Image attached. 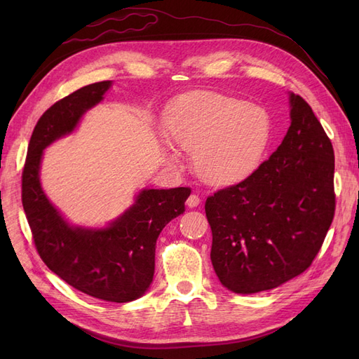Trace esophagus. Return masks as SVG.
Here are the masks:
<instances>
[{"mask_svg":"<svg viewBox=\"0 0 359 359\" xmlns=\"http://www.w3.org/2000/svg\"><path fill=\"white\" fill-rule=\"evenodd\" d=\"M199 203H201V198L198 196V194H194V193L190 194L187 202H186V205L189 206V208H196V206H198Z\"/></svg>","mask_w":359,"mask_h":359,"instance_id":"esophagus-1","label":"esophagus"}]
</instances>
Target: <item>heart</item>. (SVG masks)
Wrapping results in <instances>:
<instances>
[{
  "mask_svg": "<svg viewBox=\"0 0 359 359\" xmlns=\"http://www.w3.org/2000/svg\"><path fill=\"white\" fill-rule=\"evenodd\" d=\"M169 144L193 153V169L206 184L232 186L259 168L271 139L262 107L235 97L201 91L170 107L165 123ZM175 163V157H169Z\"/></svg>",
  "mask_w": 359,
  "mask_h": 359,
  "instance_id": "b5f03b06",
  "label": "heart"
}]
</instances>
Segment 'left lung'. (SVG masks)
I'll list each match as a JSON object with an SVG mask.
<instances>
[{"instance_id":"8db88e82","label":"left lung","mask_w":359,"mask_h":359,"mask_svg":"<svg viewBox=\"0 0 359 359\" xmlns=\"http://www.w3.org/2000/svg\"><path fill=\"white\" fill-rule=\"evenodd\" d=\"M290 127L252 175L205 202L211 262L235 293L278 287L306 271L334 219V149L302 97L289 93Z\"/></svg>"}]
</instances>
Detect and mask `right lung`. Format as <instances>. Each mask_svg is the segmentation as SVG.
I'll list each match as a JSON object with an SVG mask.
<instances>
[{"label": "right lung", "mask_w": 359, "mask_h": 359, "mask_svg": "<svg viewBox=\"0 0 359 359\" xmlns=\"http://www.w3.org/2000/svg\"><path fill=\"white\" fill-rule=\"evenodd\" d=\"M111 81L86 85L64 97L40 116L29 139L22 172V205L43 262L86 295L130 302L149 289L156 243L170 220L186 211L189 187L140 190L133 205L104 227L69 223L41 189L43 151L73 133L85 112L99 104Z\"/></svg>", "instance_id": "1"}]
</instances>
